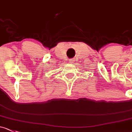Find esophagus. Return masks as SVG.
I'll list each match as a JSON object with an SVG mask.
<instances>
[{
    "label": "esophagus",
    "instance_id": "esophagus-1",
    "mask_svg": "<svg viewBox=\"0 0 132 132\" xmlns=\"http://www.w3.org/2000/svg\"><path fill=\"white\" fill-rule=\"evenodd\" d=\"M74 61H75V60H74V59H70V60H69V62H70V63H73V62Z\"/></svg>",
    "mask_w": 132,
    "mask_h": 132
}]
</instances>
